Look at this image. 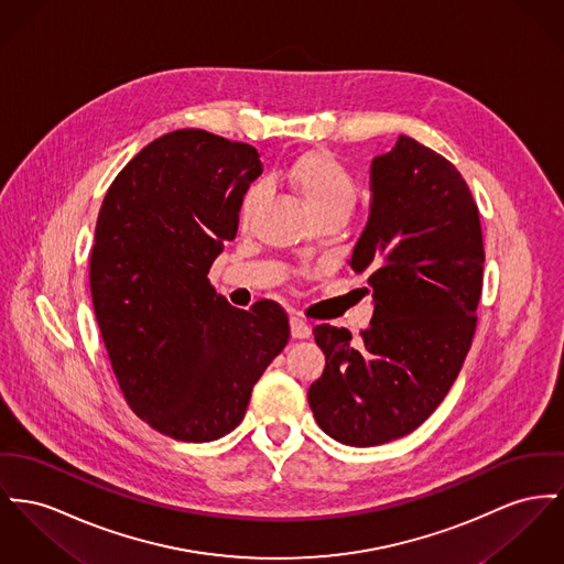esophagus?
Segmentation results:
<instances>
[{
    "label": "esophagus",
    "mask_w": 564,
    "mask_h": 564,
    "mask_svg": "<svg viewBox=\"0 0 564 564\" xmlns=\"http://www.w3.org/2000/svg\"><path fill=\"white\" fill-rule=\"evenodd\" d=\"M291 336L295 339H307L312 336V329L305 321H301L300 316L291 318Z\"/></svg>",
    "instance_id": "esophagus-1"
}]
</instances>
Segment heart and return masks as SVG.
Returning a JSON list of instances; mask_svg holds the SVG:
<instances>
[{
  "label": "heart",
  "instance_id": "heart-1",
  "mask_svg": "<svg viewBox=\"0 0 564 564\" xmlns=\"http://www.w3.org/2000/svg\"><path fill=\"white\" fill-rule=\"evenodd\" d=\"M286 182L300 192L310 207V212H348L357 200V184L350 171L339 162L338 158L327 150L303 151L295 155L286 171ZM261 198V186H250L243 192L239 203V218L246 220Z\"/></svg>",
  "mask_w": 564,
  "mask_h": 564
}]
</instances>
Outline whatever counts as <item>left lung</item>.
Returning <instances> with one entry per match:
<instances>
[{
	"label": "left lung",
	"mask_w": 564,
	"mask_h": 564,
	"mask_svg": "<svg viewBox=\"0 0 564 564\" xmlns=\"http://www.w3.org/2000/svg\"><path fill=\"white\" fill-rule=\"evenodd\" d=\"M370 216L348 264L375 314L361 338L314 327L325 352L307 402L321 430L376 447L416 430L449 393L473 344L484 286L479 209L447 158L400 134L370 169Z\"/></svg>",
	"instance_id": "obj_1"
}]
</instances>
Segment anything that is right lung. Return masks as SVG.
<instances>
[{
  "mask_svg": "<svg viewBox=\"0 0 564 564\" xmlns=\"http://www.w3.org/2000/svg\"><path fill=\"white\" fill-rule=\"evenodd\" d=\"M261 173L252 145L175 130L119 171L98 214L89 286L100 334L128 406L175 441L232 432L291 336L275 301L232 307L207 278Z\"/></svg>",
  "mask_w": 564,
  "mask_h": 564,
  "instance_id": "right-lung-1",
  "label": "right lung"
}]
</instances>
